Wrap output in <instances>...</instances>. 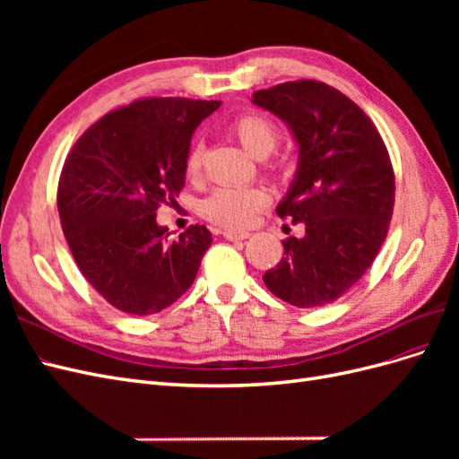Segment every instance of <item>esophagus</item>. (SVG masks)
<instances>
[{
  "label": "esophagus",
  "mask_w": 459,
  "mask_h": 459,
  "mask_svg": "<svg viewBox=\"0 0 459 459\" xmlns=\"http://www.w3.org/2000/svg\"><path fill=\"white\" fill-rule=\"evenodd\" d=\"M248 231H233V230H226L224 231V238L228 239V241H243V239H247L248 238Z\"/></svg>",
  "instance_id": "obj_1"
}]
</instances>
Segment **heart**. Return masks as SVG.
Masks as SVG:
<instances>
[{
  "mask_svg": "<svg viewBox=\"0 0 459 459\" xmlns=\"http://www.w3.org/2000/svg\"><path fill=\"white\" fill-rule=\"evenodd\" d=\"M231 134L248 155L262 160L270 157L280 142L275 124L262 115H243L231 124ZM203 162V147L193 145L187 152L186 169L189 176H197ZM270 203L268 193L260 187H220L208 195L201 212L221 228L243 230L255 221L256 214Z\"/></svg>",
  "mask_w": 459,
  "mask_h": 459,
  "instance_id": "1",
  "label": "heart"
}]
</instances>
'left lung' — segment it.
<instances>
[{"instance_id": "obj_1", "label": "left lung", "mask_w": 459, "mask_h": 459, "mask_svg": "<svg viewBox=\"0 0 459 459\" xmlns=\"http://www.w3.org/2000/svg\"><path fill=\"white\" fill-rule=\"evenodd\" d=\"M253 103L280 118L299 147L295 178L275 212L304 226L262 280L293 307H325L368 272L386 238L391 159L364 110L322 82H285L255 91Z\"/></svg>"}]
</instances>
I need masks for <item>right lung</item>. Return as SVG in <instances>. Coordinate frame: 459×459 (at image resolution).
<instances>
[{
	"label": "right lung",
	"mask_w": 459,
	"mask_h": 459,
	"mask_svg": "<svg viewBox=\"0 0 459 459\" xmlns=\"http://www.w3.org/2000/svg\"><path fill=\"white\" fill-rule=\"evenodd\" d=\"M221 101L152 97L97 120L66 157L57 191L65 239L90 285L134 316L164 310L195 281L204 226L170 239L157 208L186 184L191 135Z\"/></svg>",
	"instance_id": "1"
}]
</instances>
